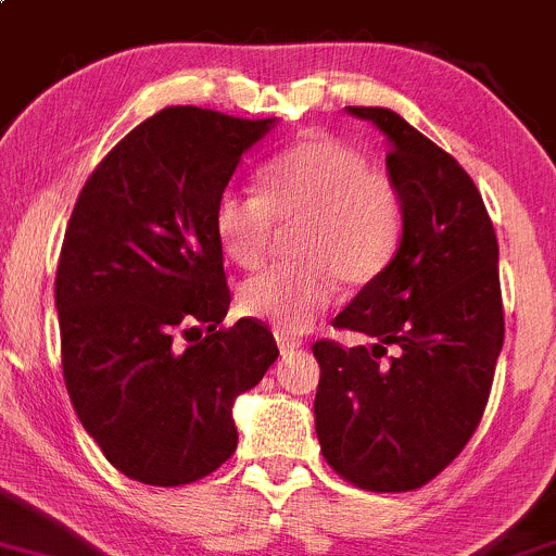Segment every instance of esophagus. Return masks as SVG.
<instances>
[{
	"mask_svg": "<svg viewBox=\"0 0 556 556\" xmlns=\"http://www.w3.org/2000/svg\"><path fill=\"white\" fill-rule=\"evenodd\" d=\"M276 342H278V350H280V355H289V352H294V350H300V348H302V342H300V339H294V337H286V333H278V331H276Z\"/></svg>",
	"mask_w": 556,
	"mask_h": 556,
	"instance_id": "esophagus-1",
	"label": "esophagus"
}]
</instances>
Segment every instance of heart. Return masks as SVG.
<instances>
[{"instance_id":"obj_1","label":"heart","mask_w":556,"mask_h":556,"mask_svg":"<svg viewBox=\"0 0 556 556\" xmlns=\"http://www.w3.org/2000/svg\"><path fill=\"white\" fill-rule=\"evenodd\" d=\"M270 219H296L291 254L300 262L249 278L238 307L280 333H302L333 302L339 278L363 286L384 270L400 243L403 206L395 182L368 169L355 148L309 135L267 161L260 195H219L214 238L238 267H256L270 241Z\"/></svg>"}]
</instances>
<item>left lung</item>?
I'll use <instances>...</instances> for the list:
<instances>
[{
	"label": "left lung",
	"instance_id": "1",
	"mask_svg": "<svg viewBox=\"0 0 556 556\" xmlns=\"http://www.w3.org/2000/svg\"><path fill=\"white\" fill-rule=\"evenodd\" d=\"M387 137V175L403 236L333 328L371 348L315 342V432L344 480L363 491H414L475 434L504 348L498 241L471 177L390 109L348 105Z\"/></svg>",
	"mask_w": 556,
	"mask_h": 556
}]
</instances>
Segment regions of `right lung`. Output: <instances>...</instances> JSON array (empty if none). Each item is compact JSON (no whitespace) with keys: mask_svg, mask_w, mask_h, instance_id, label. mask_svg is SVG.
<instances>
[{"mask_svg":"<svg viewBox=\"0 0 556 556\" xmlns=\"http://www.w3.org/2000/svg\"><path fill=\"white\" fill-rule=\"evenodd\" d=\"M276 124L159 111L100 161L65 228L55 278L65 390L103 456L146 485H188L228 462L232 403L278 357L256 320L217 328L230 291L212 228L238 161Z\"/></svg>","mask_w":556,"mask_h":556,"instance_id":"1","label":"right lung"}]
</instances>
